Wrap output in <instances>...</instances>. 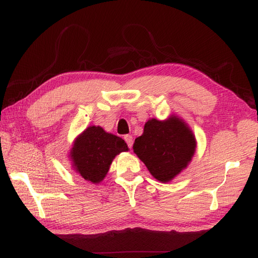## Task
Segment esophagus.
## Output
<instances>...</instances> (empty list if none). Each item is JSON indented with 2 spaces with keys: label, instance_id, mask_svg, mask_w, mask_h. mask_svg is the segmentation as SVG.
<instances>
[{
  "label": "esophagus",
  "instance_id": "esophagus-1",
  "mask_svg": "<svg viewBox=\"0 0 258 258\" xmlns=\"http://www.w3.org/2000/svg\"><path fill=\"white\" fill-rule=\"evenodd\" d=\"M124 140H125V142H126V143H127L128 147L131 149V147H132V145H133V136L132 135H125L124 136Z\"/></svg>",
  "mask_w": 258,
  "mask_h": 258
}]
</instances>
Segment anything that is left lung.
Listing matches in <instances>:
<instances>
[{"instance_id":"8db88e82","label":"left lung","mask_w":258,"mask_h":258,"mask_svg":"<svg viewBox=\"0 0 258 258\" xmlns=\"http://www.w3.org/2000/svg\"><path fill=\"white\" fill-rule=\"evenodd\" d=\"M133 150L153 177L168 183L188 166L196 151V139L187 123L172 114L164 120H147Z\"/></svg>"}]
</instances>
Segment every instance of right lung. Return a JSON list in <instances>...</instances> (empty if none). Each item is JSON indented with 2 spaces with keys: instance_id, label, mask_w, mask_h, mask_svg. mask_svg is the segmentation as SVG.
<instances>
[{
  "instance_id": "obj_1",
  "label": "right lung",
  "mask_w": 258,
  "mask_h": 258,
  "mask_svg": "<svg viewBox=\"0 0 258 258\" xmlns=\"http://www.w3.org/2000/svg\"><path fill=\"white\" fill-rule=\"evenodd\" d=\"M127 151L124 140L105 132L101 126L92 125L75 139L70 158L80 176L98 184L106 176L115 156Z\"/></svg>"
}]
</instances>
